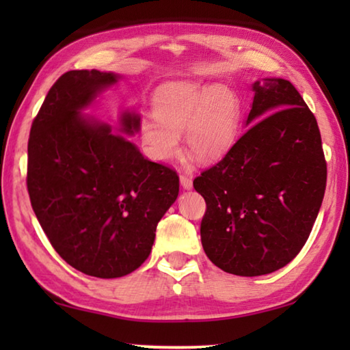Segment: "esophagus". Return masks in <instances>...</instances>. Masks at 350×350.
<instances>
[{
	"label": "esophagus",
	"mask_w": 350,
	"mask_h": 350,
	"mask_svg": "<svg viewBox=\"0 0 350 350\" xmlns=\"http://www.w3.org/2000/svg\"><path fill=\"white\" fill-rule=\"evenodd\" d=\"M180 185L185 189H191L193 188V179L187 174H180Z\"/></svg>",
	"instance_id": "1"
}]
</instances>
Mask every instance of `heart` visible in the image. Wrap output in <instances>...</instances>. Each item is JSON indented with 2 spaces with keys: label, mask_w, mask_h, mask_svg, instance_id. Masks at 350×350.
<instances>
[{
  "label": "heart",
  "mask_w": 350,
  "mask_h": 350,
  "mask_svg": "<svg viewBox=\"0 0 350 350\" xmlns=\"http://www.w3.org/2000/svg\"><path fill=\"white\" fill-rule=\"evenodd\" d=\"M154 116H144L139 133L154 161H170L182 150L187 131L189 152L200 162H216L236 144L242 108L236 94L222 85L174 81L163 86L152 102Z\"/></svg>",
  "instance_id": "heart-1"
}]
</instances>
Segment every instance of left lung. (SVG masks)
I'll return each mask as SVG.
<instances>
[{
	"mask_svg": "<svg viewBox=\"0 0 350 350\" xmlns=\"http://www.w3.org/2000/svg\"><path fill=\"white\" fill-rule=\"evenodd\" d=\"M252 88L250 128L193 182L206 204V256L238 276L271 273L301 252L327 180L317 118L292 83L264 79Z\"/></svg>",
	"mask_w": 350,
	"mask_h": 350,
	"instance_id": "8db88e82",
	"label": "left lung"
}]
</instances>
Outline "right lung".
Returning <instances> with one entry per match:
<instances>
[{
    "label": "right lung",
    "instance_id": "add662e5",
    "mask_svg": "<svg viewBox=\"0 0 350 350\" xmlns=\"http://www.w3.org/2000/svg\"><path fill=\"white\" fill-rule=\"evenodd\" d=\"M116 81V74L96 69L63 74L33 118L27 144L26 183L41 228L69 265L103 280L145 262L157 224L179 194L173 168L80 116ZM139 123V116H122L128 134Z\"/></svg>",
    "mask_w": 350,
    "mask_h": 350
}]
</instances>
